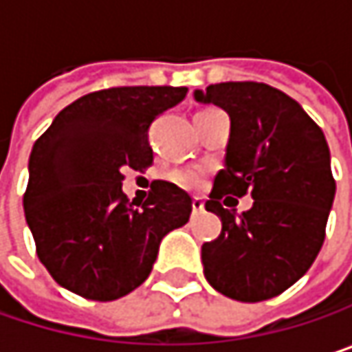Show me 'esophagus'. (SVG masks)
<instances>
[{
  "mask_svg": "<svg viewBox=\"0 0 352 352\" xmlns=\"http://www.w3.org/2000/svg\"><path fill=\"white\" fill-rule=\"evenodd\" d=\"M191 208H193V212H195V214H197V212H204V199H201V197H193Z\"/></svg>",
  "mask_w": 352,
  "mask_h": 352,
  "instance_id": "34e87169",
  "label": "esophagus"
}]
</instances>
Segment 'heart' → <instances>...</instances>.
<instances>
[{"mask_svg": "<svg viewBox=\"0 0 352 352\" xmlns=\"http://www.w3.org/2000/svg\"><path fill=\"white\" fill-rule=\"evenodd\" d=\"M175 181L181 187H185V189H199L204 185V169L189 167V169L177 171Z\"/></svg>", "mask_w": 352, "mask_h": 352, "instance_id": "1", "label": "heart"}]
</instances>
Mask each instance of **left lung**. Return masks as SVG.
<instances>
[{
	"instance_id": "1",
	"label": "left lung",
	"mask_w": 352,
	"mask_h": 352,
	"mask_svg": "<svg viewBox=\"0 0 352 352\" xmlns=\"http://www.w3.org/2000/svg\"><path fill=\"white\" fill-rule=\"evenodd\" d=\"M193 100L230 118L224 169L206 201L222 232L201 246L204 275L232 300H271L306 275L324 243L336 193L324 132L296 100L265 83H216L195 89ZM245 192L255 199L248 212L221 208L224 195Z\"/></svg>"
}]
</instances>
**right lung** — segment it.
<instances>
[{
	"label": "right lung",
	"instance_id": "1",
	"mask_svg": "<svg viewBox=\"0 0 352 352\" xmlns=\"http://www.w3.org/2000/svg\"><path fill=\"white\" fill-rule=\"evenodd\" d=\"M187 87H111L56 113L28 163L24 214L40 263L87 300L111 302L153 271L161 241L187 224L191 197L155 181L142 208L122 191L126 167L153 163L148 126Z\"/></svg>",
	"mask_w": 352,
	"mask_h": 352
}]
</instances>
